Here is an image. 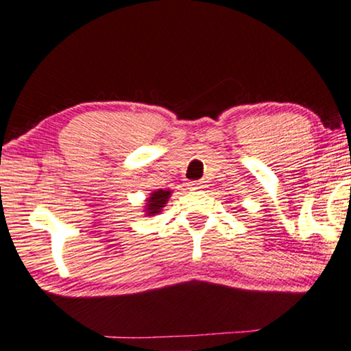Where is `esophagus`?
Returning <instances> with one entry per match:
<instances>
[{
    "mask_svg": "<svg viewBox=\"0 0 351 351\" xmlns=\"http://www.w3.org/2000/svg\"><path fill=\"white\" fill-rule=\"evenodd\" d=\"M191 188L196 191H202V190H205L206 184H205V182H195V183H191Z\"/></svg>",
    "mask_w": 351,
    "mask_h": 351,
    "instance_id": "34e87169",
    "label": "esophagus"
}]
</instances>
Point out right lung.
I'll return each instance as SVG.
<instances>
[{"label":"right lung","instance_id":"add662e5","mask_svg":"<svg viewBox=\"0 0 351 351\" xmlns=\"http://www.w3.org/2000/svg\"><path fill=\"white\" fill-rule=\"evenodd\" d=\"M171 190H156L149 193L145 203V215L146 217H155L156 213H161L165 206H167Z\"/></svg>","mask_w":351,"mask_h":351}]
</instances>
